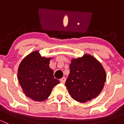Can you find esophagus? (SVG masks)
Segmentation results:
<instances>
[{"instance_id": "esophagus-1", "label": "esophagus", "mask_w": 124, "mask_h": 124, "mask_svg": "<svg viewBox=\"0 0 124 124\" xmlns=\"http://www.w3.org/2000/svg\"><path fill=\"white\" fill-rule=\"evenodd\" d=\"M65 81H66L65 77H62V78H61V79H60V82L62 83H64L65 82Z\"/></svg>"}]
</instances>
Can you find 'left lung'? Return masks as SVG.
Here are the masks:
<instances>
[{"label": "left lung", "mask_w": 124, "mask_h": 124, "mask_svg": "<svg viewBox=\"0 0 124 124\" xmlns=\"http://www.w3.org/2000/svg\"><path fill=\"white\" fill-rule=\"evenodd\" d=\"M70 70L65 85L74 100L86 102L100 94L106 82V74L102 65L95 57L85 54L73 59Z\"/></svg>", "instance_id": "8db88e82"}]
</instances>
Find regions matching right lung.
Listing matches in <instances>:
<instances>
[{"label": "right lung", "instance_id": "right-lung-1", "mask_svg": "<svg viewBox=\"0 0 124 124\" xmlns=\"http://www.w3.org/2000/svg\"><path fill=\"white\" fill-rule=\"evenodd\" d=\"M51 58L42 57L38 51L26 56L18 70V80L24 93L32 100L42 101L47 99L59 80L53 76L50 68Z\"/></svg>", "mask_w": 124, "mask_h": 124}]
</instances>
